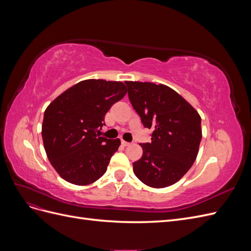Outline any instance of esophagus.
Segmentation results:
<instances>
[{
	"label": "esophagus",
	"mask_w": 251,
	"mask_h": 251,
	"mask_svg": "<svg viewBox=\"0 0 251 251\" xmlns=\"http://www.w3.org/2000/svg\"><path fill=\"white\" fill-rule=\"evenodd\" d=\"M121 144H123L124 147H128L131 143H130V142H126V141H125V140H121Z\"/></svg>",
	"instance_id": "esophagus-1"
}]
</instances>
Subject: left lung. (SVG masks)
<instances>
[{
    "label": "left lung",
    "mask_w": 251,
    "mask_h": 251,
    "mask_svg": "<svg viewBox=\"0 0 251 251\" xmlns=\"http://www.w3.org/2000/svg\"><path fill=\"white\" fill-rule=\"evenodd\" d=\"M127 95L144 127L153 130L151 142L140 143L143 154L133 171L151 187L173 185L188 172L202 138L201 117L168 86L126 81Z\"/></svg>",
    "instance_id": "1"
}]
</instances>
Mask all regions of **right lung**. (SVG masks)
<instances>
[{
  "mask_svg": "<svg viewBox=\"0 0 251 251\" xmlns=\"http://www.w3.org/2000/svg\"><path fill=\"white\" fill-rule=\"evenodd\" d=\"M126 94L121 81L82 80L56 97L44 113L42 137L49 161L59 176L87 185L107 171L120 140L100 134L104 116Z\"/></svg>",
  "mask_w": 251,
  "mask_h": 251,
  "instance_id": "obj_1",
  "label": "right lung"
}]
</instances>
